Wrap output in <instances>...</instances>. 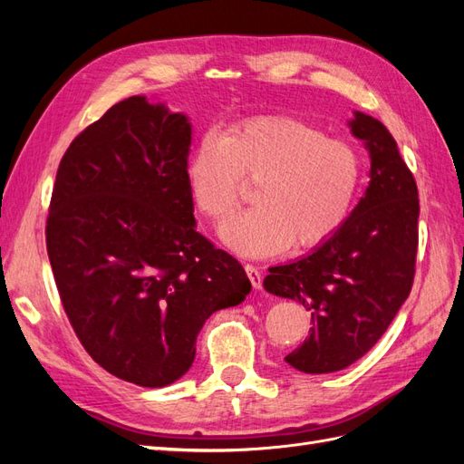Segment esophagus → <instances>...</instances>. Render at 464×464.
<instances>
[{
  "instance_id": "34e87169",
  "label": "esophagus",
  "mask_w": 464,
  "mask_h": 464,
  "mask_svg": "<svg viewBox=\"0 0 464 464\" xmlns=\"http://www.w3.org/2000/svg\"><path fill=\"white\" fill-rule=\"evenodd\" d=\"M246 273H247V276H249V280H251V285H254V288L256 290H259L261 286H263V275H261V271L257 269L256 265H246Z\"/></svg>"
}]
</instances>
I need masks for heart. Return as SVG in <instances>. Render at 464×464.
<instances>
[{
	"label": "heart",
	"mask_w": 464,
	"mask_h": 464,
	"mask_svg": "<svg viewBox=\"0 0 464 464\" xmlns=\"http://www.w3.org/2000/svg\"><path fill=\"white\" fill-rule=\"evenodd\" d=\"M242 176L259 179L257 207L222 224L220 240L242 256H271L294 244L321 246L343 228L362 181L360 152L296 118H251L222 137L208 133L186 160L195 208L218 222L240 201Z\"/></svg>",
	"instance_id": "heart-1"
}]
</instances>
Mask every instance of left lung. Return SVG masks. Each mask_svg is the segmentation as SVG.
I'll return each mask as SVG.
<instances>
[{
    "mask_svg": "<svg viewBox=\"0 0 464 464\" xmlns=\"http://www.w3.org/2000/svg\"><path fill=\"white\" fill-rule=\"evenodd\" d=\"M350 131L370 152V186L327 242L271 266L263 286L312 314L310 336L285 360L304 373L348 368L382 339L409 298L418 249V188L385 125L354 111Z\"/></svg>",
    "mask_w": 464,
    "mask_h": 464,
    "instance_id": "1",
    "label": "left lung"
}]
</instances>
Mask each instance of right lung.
Masks as SVG:
<instances>
[{
	"label": "right lung",
	"mask_w": 464,
	"mask_h": 464,
	"mask_svg": "<svg viewBox=\"0 0 464 464\" xmlns=\"http://www.w3.org/2000/svg\"><path fill=\"white\" fill-rule=\"evenodd\" d=\"M186 114L131 96L79 133L55 176L48 257L91 358L141 387H166L195 358L205 321L251 283L195 230Z\"/></svg>",
	"instance_id": "obj_1"
}]
</instances>
